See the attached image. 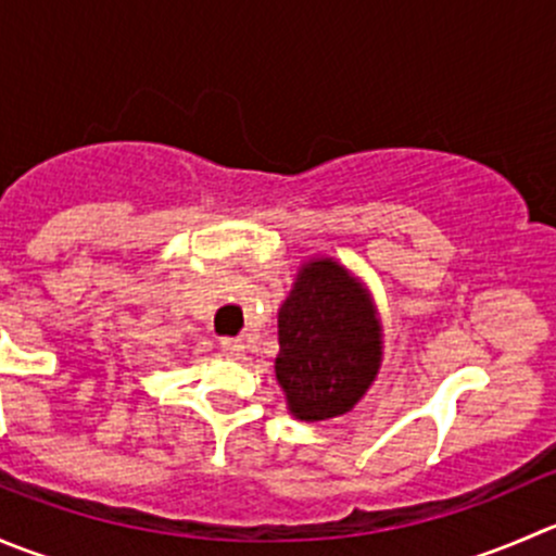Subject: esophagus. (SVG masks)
Returning <instances> with one entry per match:
<instances>
[{"label":"esophagus","mask_w":556,"mask_h":556,"mask_svg":"<svg viewBox=\"0 0 556 556\" xmlns=\"http://www.w3.org/2000/svg\"><path fill=\"white\" fill-rule=\"evenodd\" d=\"M220 352L231 361H239L244 355V341L242 339H223L220 341Z\"/></svg>","instance_id":"esophagus-1"}]
</instances>
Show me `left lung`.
I'll return each instance as SVG.
<instances>
[{
    "instance_id": "left-lung-1",
    "label": "left lung",
    "mask_w": 556,
    "mask_h": 556,
    "mask_svg": "<svg viewBox=\"0 0 556 556\" xmlns=\"http://www.w3.org/2000/svg\"><path fill=\"white\" fill-rule=\"evenodd\" d=\"M382 363V339L363 285L333 261H312L279 309L277 379L306 422L350 412Z\"/></svg>"
}]
</instances>
